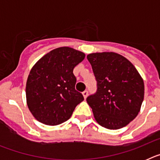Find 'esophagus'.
I'll return each instance as SVG.
<instances>
[{"mask_svg": "<svg viewBox=\"0 0 160 160\" xmlns=\"http://www.w3.org/2000/svg\"><path fill=\"white\" fill-rule=\"evenodd\" d=\"M82 95H83V97H84L85 99H86V98H87V95H88V91H87V90H85V91H83Z\"/></svg>", "mask_w": 160, "mask_h": 160, "instance_id": "1", "label": "esophagus"}]
</instances>
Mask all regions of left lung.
<instances>
[{
	"label": "left lung",
	"mask_w": 160,
	"mask_h": 160,
	"mask_svg": "<svg viewBox=\"0 0 160 160\" xmlns=\"http://www.w3.org/2000/svg\"><path fill=\"white\" fill-rule=\"evenodd\" d=\"M97 81L98 90L87 98L96 122L117 130L129 124L140 111L144 82L128 59L114 52L87 55Z\"/></svg>",
	"instance_id": "obj_1"
}]
</instances>
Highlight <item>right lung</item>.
<instances>
[{
	"label": "right lung",
	"mask_w": 160,
	"mask_h": 160,
	"mask_svg": "<svg viewBox=\"0 0 160 160\" xmlns=\"http://www.w3.org/2000/svg\"><path fill=\"white\" fill-rule=\"evenodd\" d=\"M85 57L83 52L62 46L49 51L32 66L25 94L29 110L38 121L48 126L62 123L84 100L75 90L73 70Z\"/></svg>",
	"instance_id": "add662e5"
}]
</instances>
